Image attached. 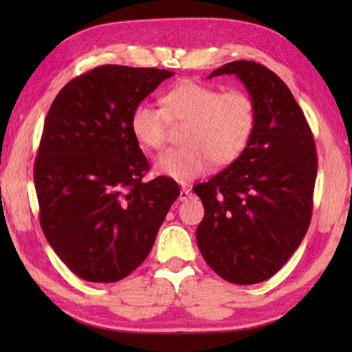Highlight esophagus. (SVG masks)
Segmentation results:
<instances>
[{
  "mask_svg": "<svg viewBox=\"0 0 352 352\" xmlns=\"http://www.w3.org/2000/svg\"><path fill=\"white\" fill-rule=\"evenodd\" d=\"M190 189H188V188H182V190H180V201H186V199H189L190 198Z\"/></svg>",
  "mask_w": 352,
  "mask_h": 352,
  "instance_id": "1",
  "label": "esophagus"
}]
</instances>
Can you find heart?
<instances>
[{"label": "heart", "mask_w": 352, "mask_h": 352, "mask_svg": "<svg viewBox=\"0 0 352 352\" xmlns=\"http://www.w3.org/2000/svg\"><path fill=\"white\" fill-rule=\"evenodd\" d=\"M163 109L142 101L133 109L130 129L139 144L155 149L163 144L168 121L186 122L180 144L163 151L154 169L186 183L204 175L212 163L228 164L241 155L256 126V102L239 89H221L183 81L163 95Z\"/></svg>", "instance_id": "obj_1"}]
</instances>
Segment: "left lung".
I'll return each instance as SVG.
<instances>
[{"instance_id": "obj_1", "label": "left lung", "mask_w": 352, "mask_h": 352, "mask_svg": "<svg viewBox=\"0 0 352 352\" xmlns=\"http://www.w3.org/2000/svg\"><path fill=\"white\" fill-rule=\"evenodd\" d=\"M223 74L256 102V126L228 168L193 188L204 206L197 242L221 278L256 284L278 272L307 233L318 157L302 110L276 74L237 60L208 78Z\"/></svg>"}]
</instances>
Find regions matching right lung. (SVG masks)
I'll use <instances>...</instances> for the list:
<instances>
[{"mask_svg":"<svg viewBox=\"0 0 352 352\" xmlns=\"http://www.w3.org/2000/svg\"><path fill=\"white\" fill-rule=\"evenodd\" d=\"M172 71L104 65L71 80L52 101L34 163L41 227L63 263L91 283L130 275L151 251L180 188L145 183L149 164L133 136V109Z\"/></svg>","mask_w":352,"mask_h":352,"instance_id":"1","label":"right lung"}]
</instances>
